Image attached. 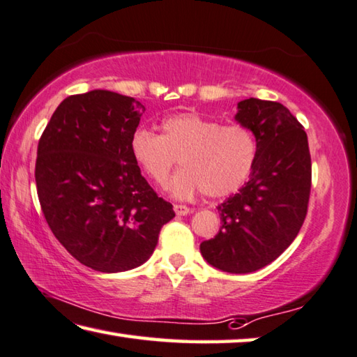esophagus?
Instances as JSON below:
<instances>
[{
	"label": "esophagus",
	"mask_w": 357,
	"mask_h": 357,
	"mask_svg": "<svg viewBox=\"0 0 357 357\" xmlns=\"http://www.w3.org/2000/svg\"><path fill=\"white\" fill-rule=\"evenodd\" d=\"M174 212H176V215H187V213H190L192 209L190 207H187L184 204H174Z\"/></svg>",
	"instance_id": "obj_1"
}]
</instances>
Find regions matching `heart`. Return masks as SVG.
I'll list each match as a JSON object with an SVG mask.
<instances>
[{
	"label": "heart",
	"instance_id": "b5f03b06",
	"mask_svg": "<svg viewBox=\"0 0 357 357\" xmlns=\"http://www.w3.org/2000/svg\"><path fill=\"white\" fill-rule=\"evenodd\" d=\"M160 135L137 129L131 137V154L148 176L164 185L173 168L183 164L170 183L174 197L187 198L203 192L222 198L237 192L248 181L257 159V140L241 123H222L184 112L162 120Z\"/></svg>",
	"mask_w": 357,
	"mask_h": 357
}]
</instances>
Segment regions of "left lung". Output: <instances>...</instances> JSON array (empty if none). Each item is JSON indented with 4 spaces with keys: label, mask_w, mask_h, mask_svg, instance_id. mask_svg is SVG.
Wrapping results in <instances>:
<instances>
[{
    "label": "left lung",
    "mask_w": 357,
    "mask_h": 357,
    "mask_svg": "<svg viewBox=\"0 0 357 357\" xmlns=\"http://www.w3.org/2000/svg\"><path fill=\"white\" fill-rule=\"evenodd\" d=\"M236 120L257 140L250 181L218 204L222 228L199 245L212 267L251 273L295 241L307 213L312 164L307 134L286 106L257 98L237 105Z\"/></svg>",
    "instance_id": "8db88e82"
}]
</instances>
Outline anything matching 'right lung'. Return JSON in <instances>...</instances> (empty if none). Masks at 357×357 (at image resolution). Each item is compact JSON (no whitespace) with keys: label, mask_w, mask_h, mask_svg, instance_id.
Listing matches in <instances>:
<instances>
[{"label":"right lung","mask_w":357,"mask_h":357,"mask_svg":"<svg viewBox=\"0 0 357 357\" xmlns=\"http://www.w3.org/2000/svg\"><path fill=\"white\" fill-rule=\"evenodd\" d=\"M144 112L140 101L109 90L71 95L38 140L36 184L50 229L76 261L102 273L146 262L174 217L131 154Z\"/></svg>","instance_id":"add662e5"}]
</instances>
